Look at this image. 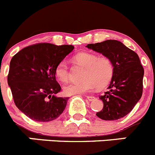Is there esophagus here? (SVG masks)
Returning <instances> with one entry per match:
<instances>
[{
    "instance_id": "esophagus-1",
    "label": "esophagus",
    "mask_w": 155,
    "mask_h": 155,
    "mask_svg": "<svg viewBox=\"0 0 155 155\" xmlns=\"http://www.w3.org/2000/svg\"><path fill=\"white\" fill-rule=\"evenodd\" d=\"M87 99H88L89 101H93V100H95V99H96V98L93 96H87Z\"/></svg>"
}]
</instances>
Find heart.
<instances>
[{
	"label": "heart",
	"mask_w": 155,
	"mask_h": 155,
	"mask_svg": "<svg viewBox=\"0 0 155 155\" xmlns=\"http://www.w3.org/2000/svg\"><path fill=\"white\" fill-rule=\"evenodd\" d=\"M78 64L85 67L81 82H71L63 87L67 96L84 94L93 91L96 87L103 88L112 80L114 66L109 57L100 56L88 52L79 53L74 56ZM55 74L61 82H67L71 78L69 66L66 60H62L55 68Z\"/></svg>",
	"instance_id": "heart-1"
}]
</instances>
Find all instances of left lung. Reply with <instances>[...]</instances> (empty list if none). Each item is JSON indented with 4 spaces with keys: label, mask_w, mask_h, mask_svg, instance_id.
<instances>
[{
    "label": "left lung",
    "mask_w": 155,
    "mask_h": 155,
    "mask_svg": "<svg viewBox=\"0 0 155 155\" xmlns=\"http://www.w3.org/2000/svg\"><path fill=\"white\" fill-rule=\"evenodd\" d=\"M86 47L109 57L114 66V76L108 90L99 96L103 102V108L96 113V116L105 120L125 117L142 95L144 68L139 56L116 40L90 44Z\"/></svg>",
    "instance_id": "obj_1"
}]
</instances>
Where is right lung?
Wrapping results in <instances>:
<instances>
[{
	"mask_svg": "<svg viewBox=\"0 0 155 155\" xmlns=\"http://www.w3.org/2000/svg\"><path fill=\"white\" fill-rule=\"evenodd\" d=\"M74 48L39 43L18 52L10 63L7 82L18 108L31 120L47 122L60 116L68 97H57L61 87L55 68Z\"/></svg>",
	"mask_w": 155,
	"mask_h": 155,
	"instance_id": "1",
	"label": "right lung"
}]
</instances>
